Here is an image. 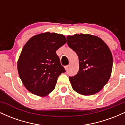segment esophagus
Instances as JSON below:
<instances>
[{"label": "esophagus", "mask_w": 125, "mask_h": 125, "mask_svg": "<svg viewBox=\"0 0 125 125\" xmlns=\"http://www.w3.org/2000/svg\"><path fill=\"white\" fill-rule=\"evenodd\" d=\"M69 65H67L64 66V68H65L66 71H67V70L69 69Z\"/></svg>", "instance_id": "obj_1"}]
</instances>
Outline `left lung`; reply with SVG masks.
<instances>
[{
	"mask_svg": "<svg viewBox=\"0 0 125 125\" xmlns=\"http://www.w3.org/2000/svg\"><path fill=\"white\" fill-rule=\"evenodd\" d=\"M67 40L79 58L78 72L69 77L73 89L82 95L96 94L111 75L113 58L109 48L99 37L87 34L68 36Z\"/></svg>",
	"mask_w": 125,
	"mask_h": 125,
	"instance_id": "left-lung-1",
	"label": "left lung"
}]
</instances>
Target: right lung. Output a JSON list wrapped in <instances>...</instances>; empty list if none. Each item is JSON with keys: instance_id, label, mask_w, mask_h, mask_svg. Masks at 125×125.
<instances>
[{"instance_id": "right-lung-1", "label": "right lung", "mask_w": 125, "mask_h": 125, "mask_svg": "<svg viewBox=\"0 0 125 125\" xmlns=\"http://www.w3.org/2000/svg\"><path fill=\"white\" fill-rule=\"evenodd\" d=\"M66 43L64 35L46 32L33 36L24 46L18 61V73L33 94L45 96L54 89L59 76L66 72L56 52Z\"/></svg>"}]
</instances>
